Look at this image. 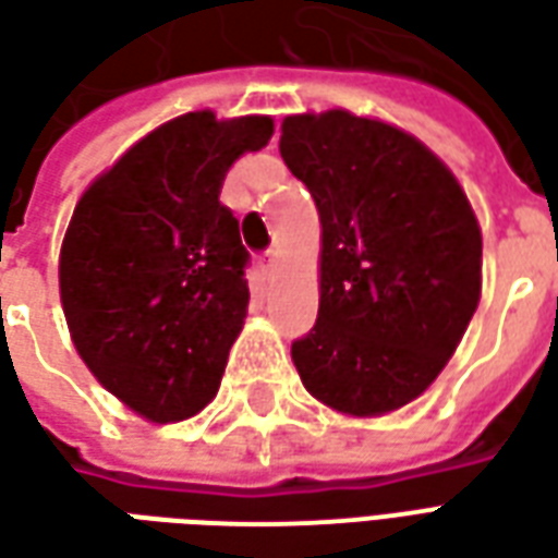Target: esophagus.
I'll return each instance as SVG.
<instances>
[{
    "label": "esophagus",
    "instance_id": "1",
    "mask_svg": "<svg viewBox=\"0 0 558 558\" xmlns=\"http://www.w3.org/2000/svg\"><path fill=\"white\" fill-rule=\"evenodd\" d=\"M275 251H268V254H263V259H259V268H263V271H271V268H275Z\"/></svg>",
    "mask_w": 558,
    "mask_h": 558
}]
</instances>
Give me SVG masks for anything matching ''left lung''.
I'll use <instances>...</instances> for the list:
<instances>
[{
    "mask_svg": "<svg viewBox=\"0 0 558 558\" xmlns=\"http://www.w3.org/2000/svg\"><path fill=\"white\" fill-rule=\"evenodd\" d=\"M280 158L323 223L319 314L292 340L304 388L347 415L407 407L454 355L481 299V230L418 140L347 110L287 116Z\"/></svg>",
    "mask_w": 558,
    "mask_h": 558,
    "instance_id": "obj_1",
    "label": "left lung"
}]
</instances>
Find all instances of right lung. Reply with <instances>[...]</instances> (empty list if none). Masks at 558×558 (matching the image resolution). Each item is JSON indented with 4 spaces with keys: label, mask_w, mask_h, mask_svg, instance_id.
Masks as SVG:
<instances>
[{
    "label": "right lung",
    "mask_w": 558,
    "mask_h": 558,
    "mask_svg": "<svg viewBox=\"0 0 558 558\" xmlns=\"http://www.w3.org/2000/svg\"><path fill=\"white\" fill-rule=\"evenodd\" d=\"M271 134L268 116L184 113L128 148L74 208L59 254L71 340L143 418L184 421L218 395L251 299V256L220 184Z\"/></svg>",
    "instance_id": "add662e5"
}]
</instances>
